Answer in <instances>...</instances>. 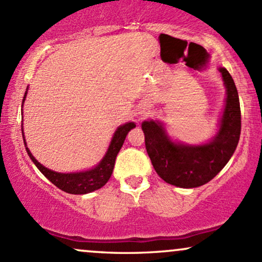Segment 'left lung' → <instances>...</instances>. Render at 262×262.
<instances>
[{"label": "left lung", "instance_id": "obj_1", "mask_svg": "<svg viewBox=\"0 0 262 262\" xmlns=\"http://www.w3.org/2000/svg\"><path fill=\"white\" fill-rule=\"evenodd\" d=\"M227 98L219 132L204 145L173 143L159 122L141 124L145 148L158 175L170 185L183 188L200 187L218 175L235 151L242 130V113L237 90L227 69L221 68Z\"/></svg>", "mask_w": 262, "mask_h": 262}]
</instances>
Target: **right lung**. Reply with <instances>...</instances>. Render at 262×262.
I'll return each instance as SVG.
<instances>
[{"mask_svg": "<svg viewBox=\"0 0 262 262\" xmlns=\"http://www.w3.org/2000/svg\"><path fill=\"white\" fill-rule=\"evenodd\" d=\"M25 98H23V101H25ZM133 128H135V124L133 122H130L125 123V124L121 125V127L117 129L112 138V141H111L110 144V148H108L106 155L102 159L100 164L96 167H93L92 170L82 171V172L60 173L47 169L43 165L39 164L37 159L32 155V152L29 151L28 148H27L26 140L25 146L29 158H31L32 161L34 162L35 166H37L39 171H40L50 182L54 183L56 187L71 194H85L101 188L102 186H104L108 182V180H110V177L113 172L114 162H116L117 155H118L119 150H121L123 143H124L128 132Z\"/></svg>", "mask_w": 262, "mask_h": 262, "instance_id": "add662e5", "label": "right lung"}]
</instances>
